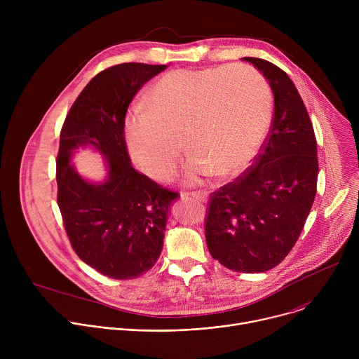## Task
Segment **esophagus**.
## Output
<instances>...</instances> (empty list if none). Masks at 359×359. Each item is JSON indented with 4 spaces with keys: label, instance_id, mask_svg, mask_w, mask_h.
<instances>
[{
    "label": "esophagus",
    "instance_id": "esophagus-1",
    "mask_svg": "<svg viewBox=\"0 0 359 359\" xmlns=\"http://www.w3.org/2000/svg\"><path fill=\"white\" fill-rule=\"evenodd\" d=\"M186 196H190L198 201H206L208 200V193L204 191H194V193H182V197H186Z\"/></svg>",
    "mask_w": 359,
    "mask_h": 359
}]
</instances>
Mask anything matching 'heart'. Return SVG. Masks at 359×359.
<instances>
[{
  "label": "heart",
  "mask_w": 359,
  "mask_h": 359,
  "mask_svg": "<svg viewBox=\"0 0 359 359\" xmlns=\"http://www.w3.org/2000/svg\"><path fill=\"white\" fill-rule=\"evenodd\" d=\"M271 121V90L251 67L176 69L149 90L144 107L123 125L132 162L146 176H175L182 143L190 151L186 179L198 183L215 172L244 170L264 142Z\"/></svg>",
  "instance_id": "1"
}]
</instances>
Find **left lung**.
Wrapping results in <instances>:
<instances>
[{
    "mask_svg": "<svg viewBox=\"0 0 359 359\" xmlns=\"http://www.w3.org/2000/svg\"><path fill=\"white\" fill-rule=\"evenodd\" d=\"M269 81L274 95L270 135L255 165L215 191L206 243L215 260L238 273L278 266L302 231L317 191L314 128L290 76L260 58H241Z\"/></svg>",
    "mask_w": 359,
    "mask_h": 359,
    "instance_id": "8db88e82",
    "label": "left lung"
}]
</instances>
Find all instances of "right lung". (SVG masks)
Returning a JSON list of instances; mask_svg holds the SVG:
<instances>
[{
    "instance_id": "1",
    "label": "right lung",
    "mask_w": 359,
    "mask_h": 359,
    "mask_svg": "<svg viewBox=\"0 0 359 359\" xmlns=\"http://www.w3.org/2000/svg\"><path fill=\"white\" fill-rule=\"evenodd\" d=\"M166 65L121 64L99 72L79 93L64 122L57 161L58 206L78 257L109 278L132 280L158 262L170 206L179 194L130 163L123 125L137 90ZM81 147L104 158L102 182L83 178L72 163Z\"/></svg>"
}]
</instances>
